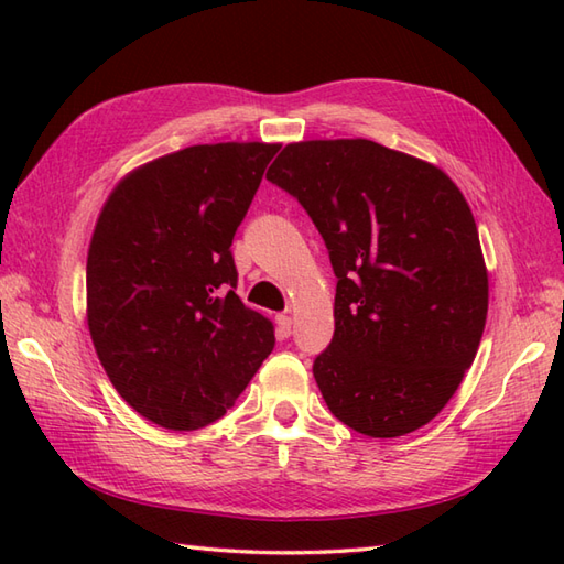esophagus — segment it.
<instances>
[{"instance_id": "obj_1", "label": "esophagus", "mask_w": 564, "mask_h": 564, "mask_svg": "<svg viewBox=\"0 0 564 564\" xmlns=\"http://www.w3.org/2000/svg\"><path fill=\"white\" fill-rule=\"evenodd\" d=\"M291 327H293V322L289 315L285 313L275 315V332H279V337H291V332H293Z\"/></svg>"}]
</instances>
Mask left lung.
<instances>
[{
  "instance_id": "8db88e82",
  "label": "left lung",
  "mask_w": 564,
  "mask_h": 564,
  "mask_svg": "<svg viewBox=\"0 0 564 564\" xmlns=\"http://www.w3.org/2000/svg\"><path fill=\"white\" fill-rule=\"evenodd\" d=\"M271 184L307 210L337 275L334 337L313 373L364 436L429 424L480 346L489 283L473 210L448 174L373 140L291 142Z\"/></svg>"
}]
</instances>
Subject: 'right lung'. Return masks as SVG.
<instances>
[{
	"instance_id": "obj_1",
	"label": "right lung",
	"mask_w": 564,
	"mask_h": 564,
	"mask_svg": "<svg viewBox=\"0 0 564 564\" xmlns=\"http://www.w3.org/2000/svg\"><path fill=\"white\" fill-rule=\"evenodd\" d=\"M281 145H194L123 176L87 257V325L118 394L150 422L220 419L273 349L237 289L232 237Z\"/></svg>"
}]
</instances>
